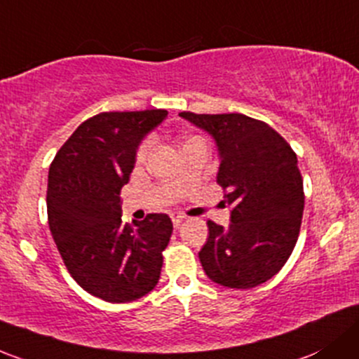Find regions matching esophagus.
Returning <instances> with one entry per match:
<instances>
[{
	"label": "esophagus",
	"instance_id": "34e87169",
	"mask_svg": "<svg viewBox=\"0 0 359 359\" xmlns=\"http://www.w3.org/2000/svg\"><path fill=\"white\" fill-rule=\"evenodd\" d=\"M170 218H172V222H173V225H175V227H179V225L182 224L184 220H186V217H184L182 213H175V211L170 215Z\"/></svg>",
	"mask_w": 359,
	"mask_h": 359
}]
</instances>
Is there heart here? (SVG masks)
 I'll use <instances>...</instances> for the list:
<instances>
[{"mask_svg": "<svg viewBox=\"0 0 359 359\" xmlns=\"http://www.w3.org/2000/svg\"><path fill=\"white\" fill-rule=\"evenodd\" d=\"M151 146H153V139H144V141L141 142V146L137 148V153H135V160H137V161L146 160V156H148L149 151H151Z\"/></svg>", "mask_w": 359, "mask_h": 359, "instance_id": "obj_1", "label": "heart"}]
</instances>
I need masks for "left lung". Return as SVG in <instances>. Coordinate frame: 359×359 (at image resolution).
<instances>
[{
	"label": "left lung",
	"mask_w": 359,
	"mask_h": 359,
	"mask_svg": "<svg viewBox=\"0 0 359 359\" xmlns=\"http://www.w3.org/2000/svg\"><path fill=\"white\" fill-rule=\"evenodd\" d=\"M180 116L217 141V182L232 205L229 227L208 220L203 270L225 287H256L278 273L299 237L304 191L296 153L269 123L243 113Z\"/></svg>",
	"instance_id": "8db88e82"
}]
</instances>
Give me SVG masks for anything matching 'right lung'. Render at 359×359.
<instances>
[{
  "label": "right lung",
  "mask_w": 359,
  "mask_h": 359,
  "mask_svg": "<svg viewBox=\"0 0 359 359\" xmlns=\"http://www.w3.org/2000/svg\"><path fill=\"white\" fill-rule=\"evenodd\" d=\"M167 110L103 111L82 122L51 161L48 224L69 273L108 303L146 296L160 280L172 236L165 213L122 224L120 191L135 149Z\"/></svg>",
  "instance_id": "obj_1"
}]
</instances>
